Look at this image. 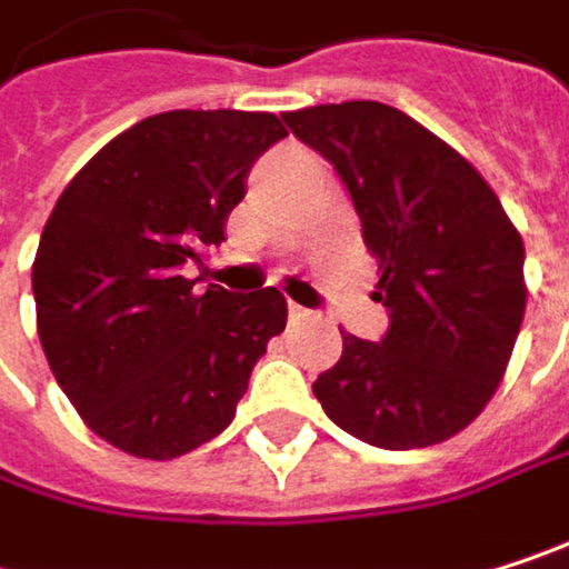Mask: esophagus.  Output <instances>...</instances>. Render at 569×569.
Wrapping results in <instances>:
<instances>
[{"label": "esophagus", "instance_id": "34e87169", "mask_svg": "<svg viewBox=\"0 0 569 569\" xmlns=\"http://www.w3.org/2000/svg\"><path fill=\"white\" fill-rule=\"evenodd\" d=\"M309 316H312L309 309H302V306L289 302V319H292V322H302V319H309Z\"/></svg>", "mask_w": 569, "mask_h": 569}]
</instances>
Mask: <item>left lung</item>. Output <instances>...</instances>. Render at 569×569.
<instances>
[{
	"mask_svg": "<svg viewBox=\"0 0 569 569\" xmlns=\"http://www.w3.org/2000/svg\"><path fill=\"white\" fill-rule=\"evenodd\" d=\"M342 177L379 260L389 332H342L312 382L322 411L359 441L408 451L448 441L498 392L523 322V240L491 183L451 144L382 101L283 114Z\"/></svg>",
	"mask_w": 569,
	"mask_h": 569,
	"instance_id": "1",
	"label": "left lung"
}]
</instances>
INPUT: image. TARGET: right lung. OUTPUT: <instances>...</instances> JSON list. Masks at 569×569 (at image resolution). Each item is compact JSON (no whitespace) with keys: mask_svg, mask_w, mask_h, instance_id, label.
<instances>
[{"mask_svg":"<svg viewBox=\"0 0 569 569\" xmlns=\"http://www.w3.org/2000/svg\"><path fill=\"white\" fill-rule=\"evenodd\" d=\"M286 138L270 111H164L108 141L61 190L32 263L46 359L81 421L171 461L237 415L286 299L197 292L180 277L223 243L253 161Z\"/></svg>","mask_w":569,"mask_h":569,"instance_id":"1","label":"right lung"}]
</instances>
